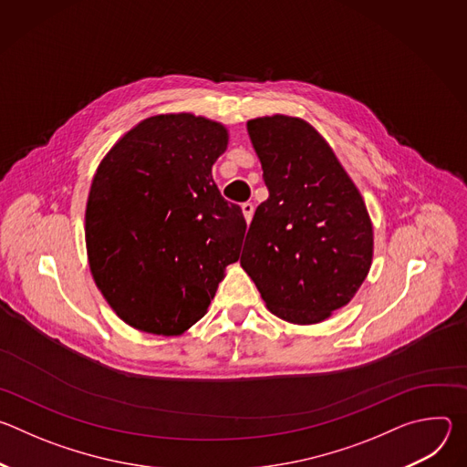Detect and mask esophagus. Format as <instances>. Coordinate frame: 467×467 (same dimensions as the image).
Returning a JSON list of instances; mask_svg holds the SVG:
<instances>
[{
    "label": "esophagus",
    "mask_w": 467,
    "mask_h": 467,
    "mask_svg": "<svg viewBox=\"0 0 467 467\" xmlns=\"http://www.w3.org/2000/svg\"><path fill=\"white\" fill-rule=\"evenodd\" d=\"M242 213H244V218H245V222L249 223L251 220H253V214H254V205L253 203H242Z\"/></svg>",
    "instance_id": "34e87169"
}]
</instances>
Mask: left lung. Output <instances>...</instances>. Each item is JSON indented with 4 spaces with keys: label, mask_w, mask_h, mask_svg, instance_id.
Here are the masks:
<instances>
[{
    "label": "left lung",
    "mask_w": 467,
    "mask_h": 467,
    "mask_svg": "<svg viewBox=\"0 0 467 467\" xmlns=\"http://www.w3.org/2000/svg\"><path fill=\"white\" fill-rule=\"evenodd\" d=\"M247 130L270 195L254 211L240 264L275 316L323 321L369 272L373 229L362 195L305 119L256 118Z\"/></svg>",
    "instance_id": "obj_1"
}]
</instances>
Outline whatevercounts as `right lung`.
I'll list each match as a JSON object with an SVG mask.
<instances>
[{
    "label": "right lung",
    "mask_w": 467,
    "mask_h": 467,
    "mask_svg": "<svg viewBox=\"0 0 467 467\" xmlns=\"http://www.w3.org/2000/svg\"><path fill=\"white\" fill-rule=\"evenodd\" d=\"M223 125L193 114L140 121L101 161L85 234L94 281L130 327L173 337L202 319L240 256L242 209L220 193L213 164Z\"/></svg>",
    "instance_id": "add662e5"
}]
</instances>
